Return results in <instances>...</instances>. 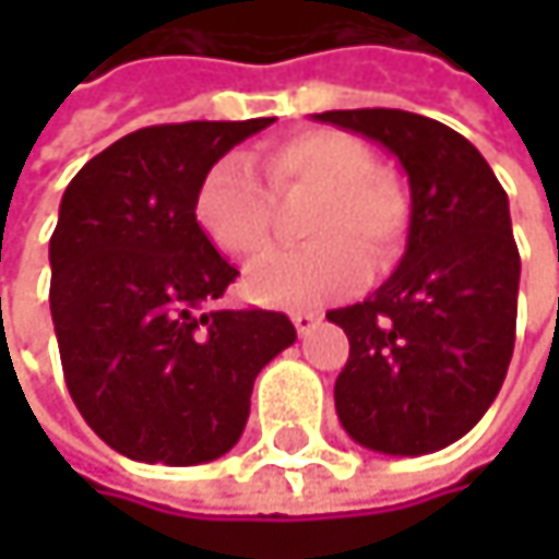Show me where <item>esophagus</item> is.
Wrapping results in <instances>:
<instances>
[{"label":"esophagus","mask_w":559,"mask_h":559,"mask_svg":"<svg viewBox=\"0 0 559 559\" xmlns=\"http://www.w3.org/2000/svg\"><path fill=\"white\" fill-rule=\"evenodd\" d=\"M290 320H294V326H297L300 336H310L317 330V323H320V313H313V310H294Z\"/></svg>","instance_id":"esophagus-1"}]
</instances>
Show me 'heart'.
<instances>
[{
    "label": "heart",
    "instance_id": "heart-1",
    "mask_svg": "<svg viewBox=\"0 0 559 559\" xmlns=\"http://www.w3.org/2000/svg\"><path fill=\"white\" fill-rule=\"evenodd\" d=\"M275 197L313 193L304 249L269 252L246 272V290L269 307H317L366 278L372 265L397 259L407 233V193L372 168L369 148L336 129H310L275 142L262 155ZM272 193L242 155H226L197 183V229L229 259L265 249L272 233Z\"/></svg>",
    "mask_w": 559,
    "mask_h": 559
}]
</instances>
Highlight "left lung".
<instances>
[{"mask_svg": "<svg viewBox=\"0 0 559 559\" xmlns=\"http://www.w3.org/2000/svg\"><path fill=\"white\" fill-rule=\"evenodd\" d=\"M407 174V249L391 278L326 320L349 336L336 379L343 430L366 450L424 456L466 437L502 389L518 320L521 259L508 193L450 126L404 109H333Z\"/></svg>", "mask_w": 559, "mask_h": 559, "instance_id": "1", "label": "left lung"}]
</instances>
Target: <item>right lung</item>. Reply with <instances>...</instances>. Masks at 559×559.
I'll use <instances>...</instances> for the list:
<instances>
[{
	"mask_svg": "<svg viewBox=\"0 0 559 559\" xmlns=\"http://www.w3.org/2000/svg\"><path fill=\"white\" fill-rule=\"evenodd\" d=\"M275 119L148 126L67 183L51 236V317L83 420L135 463L229 453L255 376L297 340L275 310L210 307L236 269L197 229L206 168Z\"/></svg>",
	"mask_w": 559,
	"mask_h": 559,
	"instance_id": "obj_1",
	"label": "right lung"
}]
</instances>
